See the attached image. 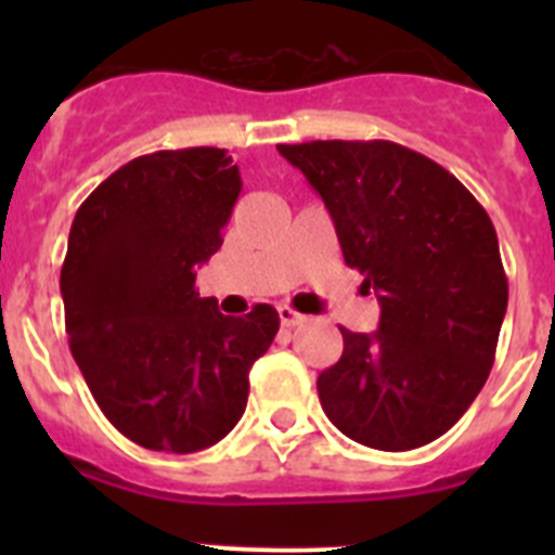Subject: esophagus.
Here are the masks:
<instances>
[{
  "instance_id": "obj_1",
  "label": "esophagus",
  "mask_w": 555,
  "mask_h": 555,
  "mask_svg": "<svg viewBox=\"0 0 555 555\" xmlns=\"http://www.w3.org/2000/svg\"><path fill=\"white\" fill-rule=\"evenodd\" d=\"M278 317H281L283 327H297L306 322V317H302V313H297L294 308H288V306H278Z\"/></svg>"
}]
</instances>
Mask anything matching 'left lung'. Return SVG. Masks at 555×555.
Instances as JSON below:
<instances>
[{"label":"left lung","instance_id":"8db88e82","mask_svg":"<svg viewBox=\"0 0 555 555\" xmlns=\"http://www.w3.org/2000/svg\"><path fill=\"white\" fill-rule=\"evenodd\" d=\"M325 203L347 267L375 288V333L341 327L317 377L352 442L414 450L453 428L487 384L508 306L489 214L459 180L395 141L278 144Z\"/></svg>","mask_w":555,"mask_h":555}]
</instances>
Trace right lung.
<instances>
[{
    "label": "right lung",
    "mask_w": 555,
    "mask_h": 555,
    "mask_svg": "<svg viewBox=\"0 0 555 555\" xmlns=\"http://www.w3.org/2000/svg\"><path fill=\"white\" fill-rule=\"evenodd\" d=\"M238 194L224 150H160L113 171L72 222L68 347L102 414L146 450L197 453L224 439L247 409L249 366L281 327L267 302L224 317L194 288Z\"/></svg>",
    "instance_id": "1"
}]
</instances>
